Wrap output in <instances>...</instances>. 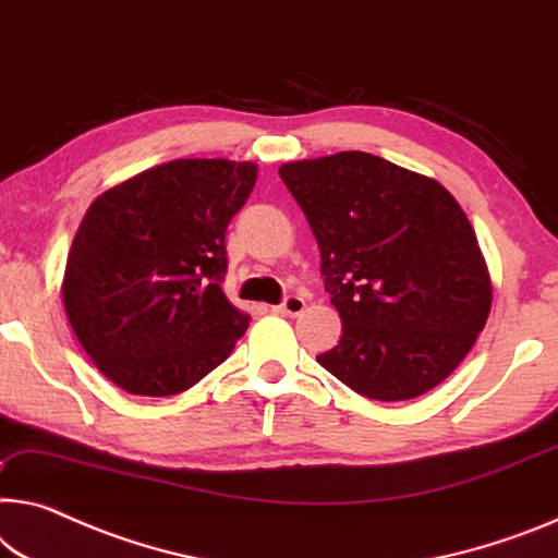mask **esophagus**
<instances>
[{
	"mask_svg": "<svg viewBox=\"0 0 558 558\" xmlns=\"http://www.w3.org/2000/svg\"><path fill=\"white\" fill-rule=\"evenodd\" d=\"M304 306H306V302H304L302 296H294V294H291V296H287L284 302H281L279 306H274V312H277V314H284V316H299V314L304 312Z\"/></svg>",
	"mask_w": 558,
	"mask_h": 558,
	"instance_id": "obj_1",
	"label": "esophagus"
}]
</instances>
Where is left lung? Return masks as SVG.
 <instances>
[{"label":"left lung","instance_id":"1","mask_svg":"<svg viewBox=\"0 0 558 558\" xmlns=\"http://www.w3.org/2000/svg\"><path fill=\"white\" fill-rule=\"evenodd\" d=\"M281 182L322 252L339 344L316 356L349 389L407 401L441 384L492 312V279L459 202L366 151L289 161Z\"/></svg>","mask_w":558,"mask_h":558}]
</instances>
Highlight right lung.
I'll return each mask as SVG.
<instances>
[{"label":"right lung","instance_id":"obj_1","mask_svg":"<svg viewBox=\"0 0 558 558\" xmlns=\"http://www.w3.org/2000/svg\"><path fill=\"white\" fill-rule=\"evenodd\" d=\"M254 184L252 161L174 159L92 202L62 299L80 344L119 389H192L242 339L250 316L221 291L225 236Z\"/></svg>","mask_w":558,"mask_h":558}]
</instances>
